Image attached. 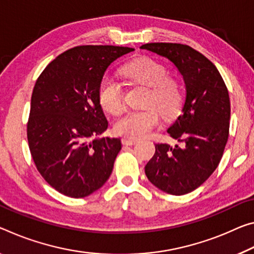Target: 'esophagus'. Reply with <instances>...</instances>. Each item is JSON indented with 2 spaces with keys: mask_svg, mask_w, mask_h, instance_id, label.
Here are the masks:
<instances>
[{
  "mask_svg": "<svg viewBox=\"0 0 254 254\" xmlns=\"http://www.w3.org/2000/svg\"><path fill=\"white\" fill-rule=\"evenodd\" d=\"M136 142H138V139H131V138L122 139V144H124V146H132V144H135Z\"/></svg>",
  "mask_w": 254,
  "mask_h": 254,
  "instance_id": "esophagus-1",
  "label": "esophagus"
}]
</instances>
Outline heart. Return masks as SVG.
I'll return each mask as SVG.
<instances>
[{
  "label": "heart",
  "instance_id": "1",
  "mask_svg": "<svg viewBox=\"0 0 254 254\" xmlns=\"http://www.w3.org/2000/svg\"><path fill=\"white\" fill-rule=\"evenodd\" d=\"M122 73L133 83L148 87L142 111H132L116 121L114 131L127 138L139 139L151 133L160 122V114L172 119L182 106V90L175 79L168 76L163 64L150 58H139L127 63ZM98 99L102 107L113 115L120 114L124 108L123 87L118 80L104 75L99 82Z\"/></svg>",
  "mask_w": 254,
  "mask_h": 254
}]
</instances>
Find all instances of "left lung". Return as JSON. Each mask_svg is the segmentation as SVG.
Instances as JSON below:
<instances>
[{
  "mask_svg": "<svg viewBox=\"0 0 254 254\" xmlns=\"http://www.w3.org/2000/svg\"><path fill=\"white\" fill-rule=\"evenodd\" d=\"M140 48L170 60L187 90L182 113L167 130L181 146L156 143L144 172L159 190L187 194L206 182L223 157L231 119L227 87L215 64L190 46L149 43Z\"/></svg>",
  "mask_w": 254,
  "mask_h": 254,
  "instance_id": "obj_1",
  "label": "left lung"
}]
</instances>
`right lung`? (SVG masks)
<instances>
[{
  "label": "right lung",
  "instance_id": "obj_1",
  "mask_svg": "<svg viewBox=\"0 0 254 254\" xmlns=\"http://www.w3.org/2000/svg\"><path fill=\"white\" fill-rule=\"evenodd\" d=\"M134 48L82 45L53 60L31 95L27 138L43 179L62 194L84 198L105 184L119 138L94 139L108 127L98 87L110 64Z\"/></svg>",
  "mask_w": 254,
  "mask_h": 254
}]
</instances>
